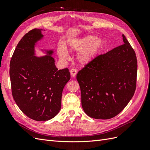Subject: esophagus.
Instances as JSON below:
<instances>
[{
  "mask_svg": "<svg viewBox=\"0 0 150 150\" xmlns=\"http://www.w3.org/2000/svg\"><path fill=\"white\" fill-rule=\"evenodd\" d=\"M70 72L72 77H75L77 74V70L75 69H71L70 71Z\"/></svg>",
  "mask_w": 150,
  "mask_h": 150,
  "instance_id": "34e87169",
  "label": "esophagus"
}]
</instances>
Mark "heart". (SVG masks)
<instances>
[{"label":"heart","mask_w":150,"mask_h":150,"mask_svg":"<svg viewBox=\"0 0 150 150\" xmlns=\"http://www.w3.org/2000/svg\"><path fill=\"white\" fill-rule=\"evenodd\" d=\"M102 45L103 42L101 39L96 38L94 35H87L72 41L70 44V48L74 51L82 50L77 56V59L81 64H87L96 56ZM58 54L61 59H67V53L64 48L58 49Z\"/></svg>","instance_id":"b5f03b06"}]
</instances>
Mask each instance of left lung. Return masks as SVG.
<instances>
[{"instance_id":"8db88e82","label":"left lung","mask_w":150,"mask_h":150,"mask_svg":"<svg viewBox=\"0 0 150 150\" xmlns=\"http://www.w3.org/2000/svg\"><path fill=\"white\" fill-rule=\"evenodd\" d=\"M122 39L125 44L94 57L77 74L83 109L92 118L116 116L134 94L137 56L124 35Z\"/></svg>"}]
</instances>
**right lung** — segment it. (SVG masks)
Segmentation results:
<instances>
[{
	"label": "right lung",
	"instance_id": "1",
	"mask_svg": "<svg viewBox=\"0 0 150 150\" xmlns=\"http://www.w3.org/2000/svg\"><path fill=\"white\" fill-rule=\"evenodd\" d=\"M42 37L39 29L23 36L11 57L9 71L17 105L29 118L39 121L53 118L60 111L62 90L71 78L69 69L58 70L51 56H34L35 43Z\"/></svg>",
	"mask_w": 150,
	"mask_h": 150
}]
</instances>
